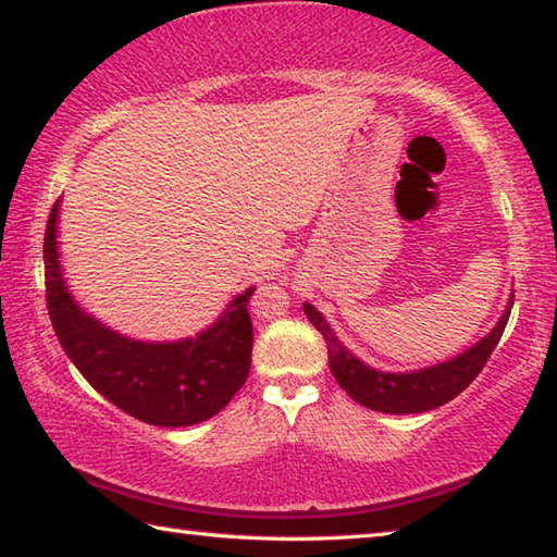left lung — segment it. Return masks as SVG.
Returning a JSON list of instances; mask_svg holds the SVG:
<instances>
[{
	"instance_id": "left-lung-1",
	"label": "left lung",
	"mask_w": 557,
	"mask_h": 557,
	"mask_svg": "<svg viewBox=\"0 0 557 557\" xmlns=\"http://www.w3.org/2000/svg\"><path fill=\"white\" fill-rule=\"evenodd\" d=\"M513 297L508 301L504 317L486 334L482 342H476L469 351L459 354L451 361L430 366V369L410 371V373H383L366 366L361 358H356L346 346L338 342L326 319L317 312V307L305 301V314L309 322L317 326V332L324 336L329 351V369H332L336 383L351 395L356 403L366 408L388 412V414H408V412H428L440 405L449 403L451 398L467 388L476 379L494 354V348L502 338L508 314H511Z\"/></svg>"
}]
</instances>
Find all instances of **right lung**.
Instances as JSON below:
<instances>
[{"label":"right lung","instance_id":"1","mask_svg":"<svg viewBox=\"0 0 557 557\" xmlns=\"http://www.w3.org/2000/svg\"><path fill=\"white\" fill-rule=\"evenodd\" d=\"M59 201L44 235L46 305L65 356L92 388L132 418L159 428H188L221 412L250 371L252 287L196 338L135 342L83 312L63 282L55 243Z\"/></svg>","mask_w":557,"mask_h":557}]
</instances>
